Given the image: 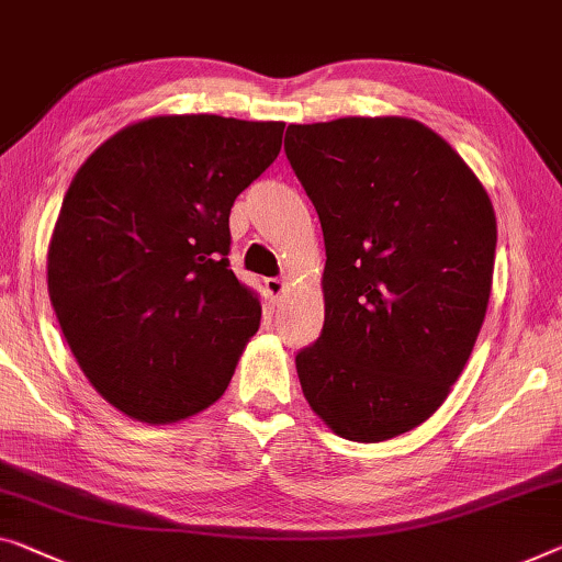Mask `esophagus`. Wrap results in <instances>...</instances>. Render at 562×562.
Masks as SVG:
<instances>
[{
	"label": "esophagus",
	"mask_w": 562,
	"mask_h": 562,
	"mask_svg": "<svg viewBox=\"0 0 562 562\" xmlns=\"http://www.w3.org/2000/svg\"><path fill=\"white\" fill-rule=\"evenodd\" d=\"M265 292H267V297L272 300V303H278V300L282 297V292H284V280L267 278L265 280Z\"/></svg>",
	"instance_id": "34e87169"
}]
</instances>
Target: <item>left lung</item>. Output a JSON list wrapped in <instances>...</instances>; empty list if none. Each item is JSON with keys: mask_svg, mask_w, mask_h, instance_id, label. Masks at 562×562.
<instances>
[{"mask_svg": "<svg viewBox=\"0 0 562 562\" xmlns=\"http://www.w3.org/2000/svg\"><path fill=\"white\" fill-rule=\"evenodd\" d=\"M284 154L325 239V323L295 356L313 412L386 441L449 396L487 313L497 220L462 156L398 115L290 125Z\"/></svg>", "mask_w": 562, "mask_h": 562, "instance_id": "obj_1", "label": "left lung"}]
</instances>
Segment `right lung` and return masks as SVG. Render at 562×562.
Listing matches in <instances>:
<instances>
[{"instance_id": "1", "label": "right lung", "mask_w": 562, "mask_h": 562, "mask_svg": "<svg viewBox=\"0 0 562 562\" xmlns=\"http://www.w3.org/2000/svg\"><path fill=\"white\" fill-rule=\"evenodd\" d=\"M284 123L154 115L98 146L63 199L47 290L86 379L146 424L227 391L262 305L229 270V212Z\"/></svg>"}]
</instances>
